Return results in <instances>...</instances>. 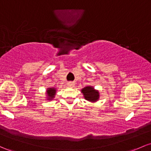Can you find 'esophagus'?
<instances>
[{
  "mask_svg": "<svg viewBox=\"0 0 151 151\" xmlns=\"http://www.w3.org/2000/svg\"><path fill=\"white\" fill-rule=\"evenodd\" d=\"M74 85V82H69L67 83V86H69V87H73V86Z\"/></svg>",
  "mask_w": 151,
  "mask_h": 151,
  "instance_id": "esophagus-1",
  "label": "esophagus"
}]
</instances>
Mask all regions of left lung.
I'll use <instances>...</instances> for the list:
<instances>
[{
  "label": "left lung",
  "mask_w": 151,
  "mask_h": 151,
  "mask_svg": "<svg viewBox=\"0 0 151 151\" xmlns=\"http://www.w3.org/2000/svg\"><path fill=\"white\" fill-rule=\"evenodd\" d=\"M82 92L83 93L84 97L85 100L89 102H94L97 101L100 98V94L97 90H95L92 86H87L82 89Z\"/></svg>",
  "instance_id": "obj_1"
}]
</instances>
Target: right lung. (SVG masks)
Wrapping results in <instances>:
<instances>
[{
  "label": "right lung",
  "mask_w": 151,
  "mask_h": 151,
  "mask_svg": "<svg viewBox=\"0 0 151 151\" xmlns=\"http://www.w3.org/2000/svg\"><path fill=\"white\" fill-rule=\"evenodd\" d=\"M56 91L57 89L55 88H48L46 90V94H47V100H51L54 97V95L56 94Z\"/></svg>",
  "instance_id": "right-lung-1"
}]
</instances>
